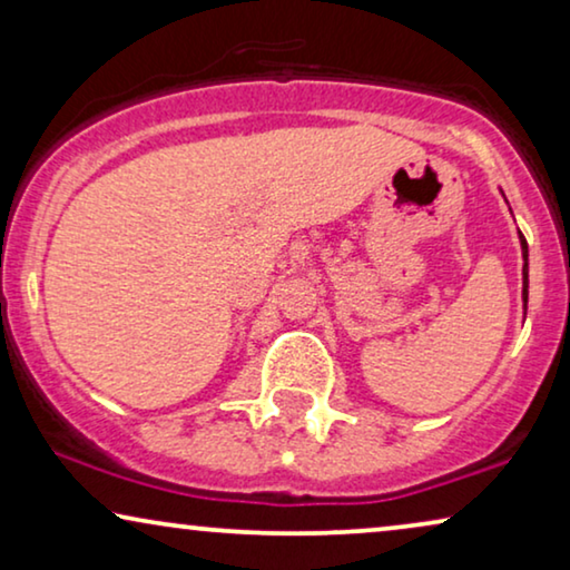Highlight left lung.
<instances>
[{
  "label": "left lung",
  "instance_id": "1",
  "mask_svg": "<svg viewBox=\"0 0 570 570\" xmlns=\"http://www.w3.org/2000/svg\"><path fill=\"white\" fill-rule=\"evenodd\" d=\"M519 240H521V254H524V291H521V295H524V308H527V298H529V267H527V238L521 236L519 233Z\"/></svg>",
  "mask_w": 570,
  "mask_h": 570
}]
</instances>
